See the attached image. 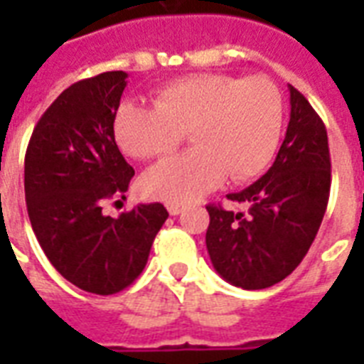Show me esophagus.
I'll return each mask as SVG.
<instances>
[{"instance_id":"1","label":"esophagus","mask_w":364,"mask_h":364,"mask_svg":"<svg viewBox=\"0 0 364 364\" xmlns=\"http://www.w3.org/2000/svg\"><path fill=\"white\" fill-rule=\"evenodd\" d=\"M166 208H168V211H170V215H179V213L185 210V205L183 204H168Z\"/></svg>"}]
</instances>
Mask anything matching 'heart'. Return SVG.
Wrapping results in <instances>:
<instances>
[{"mask_svg":"<svg viewBox=\"0 0 364 364\" xmlns=\"http://www.w3.org/2000/svg\"><path fill=\"white\" fill-rule=\"evenodd\" d=\"M283 96L264 77L191 75L160 88L153 107L122 104L113 130L134 159L170 153L183 139L194 147L149 168L141 191L149 198L185 204L230 177L245 183L260 176L279 145Z\"/></svg>","mask_w":364,"mask_h":364,"instance_id":"1","label":"heart"}]
</instances>
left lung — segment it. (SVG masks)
Returning a JSON list of instances; mask_svg holds the SVG:
<instances>
[{
	"mask_svg": "<svg viewBox=\"0 0 364 364\" xmlns=\"http://www.w3.org/2000/svg\"><path fill=\"white\" fill-rule=\"evenodd\" d=\"M291 119L274 164L228 200L247 213L208 205L205 245L217 274L242 289H266L291 274L321 227L331 191V154L325 124L294 87Z\"/></svg>",
	"mask_w": 364,
	"mask_h": 364,
	"instance_id": "1",
	"label": "left lung"
}]
</instances>
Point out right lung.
I'll list each match as a JSON object with an SVG mask.
<instances>
[{"mask_svg":"<svg viewBox=\"0 0 364 364\" xmlns=\"http://www.w3.org/2000/svg\"><path fill=\"white\" fill-rule=\"evenodd\" d=\"M124 71H105L71 85L39 119L24 160L28 215L50 264L94 294L126 289L147 264L168 211L139 204L113 219L104 200L128 191L134 168L115 141Z\"/></svg>","mask_w":364,"mask_h":364,"instance_id":"1","label":"right lung"}]
</instances>
